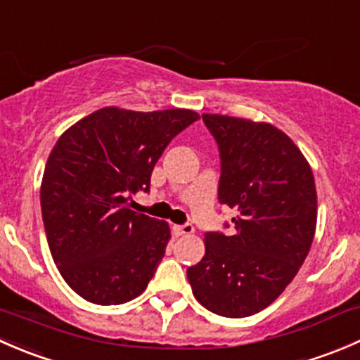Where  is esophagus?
Here are the masks:
<instances>
[{"label": "esophagus", "mask_w": 360, "mask_h": 360, "mask_svg": "<svg viewBox=\"0 0 360 360\" xmlns=\"http://www.w3.org/2000/svg\"><path fill=\"white\" fill-rule=\"evenodd\" d=\"M174 233L177 235V237H188V235H193L195 233V228L193 224H177V226H174Z\"/></svg>", "instance_id": "obj_1"}]
</instances>
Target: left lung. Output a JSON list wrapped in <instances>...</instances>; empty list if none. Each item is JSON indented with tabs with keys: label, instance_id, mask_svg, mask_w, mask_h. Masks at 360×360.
I'll list each match as a JSON object with an SVG mask.
<instances>
[{
	"label": "left lung",
	"instance_id": "left-lung-1",
	"mask_svg": "<svg viewBox=\"0 0 360 360\" xmlns=\"http://www.w3.org/2000/svg\"><path fill=\"white\" fill-rule=\"evenodd\" d=\"M202 118L219 146V202L238 214L231 235L205 233V254L188 268V281L212 314L249 317L284 292L311 248L314 172L271 123L209 112Z\"/></svg>",
	"mask_w": 360,
	"mask_h": 360
}]
</instances>
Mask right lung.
<instances>
[{
	"mask_svg": "<svg viewBox=\"0 0 360 360\" xmlns=\"http://www.w3.org/2000/svg\"><path fill=\"white\" fill-rule=\"evenodd\" d=\"M200 118L191 110L108 106L78 120L53 146L41 179L50 252L66 284L96 304L139 296L157 271L170 228L134 212L167 144Z\"/></svg>",
	"mask_w": 360,
	"mask_h": 360,
	"instance_id": "obj_1",
	"label": "right lung"
}]
</instances>
